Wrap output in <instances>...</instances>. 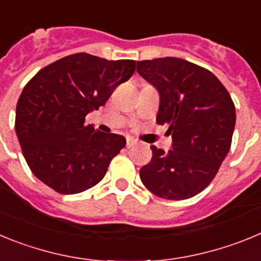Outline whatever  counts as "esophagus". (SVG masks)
I'll return each instance as SVG.
<instances>
[{
  "label": "esophagus",
  "instance_id": "obj_1",
  "mask_svg": "<svg viewBox=\"0 0 261 261\" xmlns=\"http://www.w3.org/2000/svg\"><path fill=\"white\" fill-rule=\"evenodd\" d=\"M135 144H136V141L133 140V138H130V137L126 138V147H128V149H130V147L135 146Z\"/></svg>",
  "mask_w": 261,
  "mask_h": 261
}]
</instances>
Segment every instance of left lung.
I'll use <instances>...</instances> for the list:
<instances>
[{"label": "left lung", "mask_w": 261, "mask_h": 261, "mask_svg": "<svg viewBox=\"0 0 261 261\" xmlns=\"http://www.w3.org/2000/svg\"><path fill=\"white\" fill-rule=\"evenodd\" d=\"M138 74L161 95L156 123L172 137L168 151L151 145L140 170L147 190L161 199H191L211 184L231 146L235 106L208 69L176 57L137 61Z\"/></svg>", "instance_id": "1"}]
</instances>
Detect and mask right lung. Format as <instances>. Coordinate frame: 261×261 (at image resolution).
<instances>
[{"instance_id": "add662e5", "label": "right lung", "mask_w": 261, "mask_h": 261, "mask_svg": "<svg viewBox=\"0 0 261 261\" xmlns=\"http://www.w3.org/2000/svg\"><path fill=\"white\" fill-rule=\"evenodd\" d=\"M133 60H106L74 53L40 69L23 89L15 132L32 174L53 191L73 195L105 177L125 146L123 136L85 124L114 90L132 77Z\"/></svg>"}]
</instances>
